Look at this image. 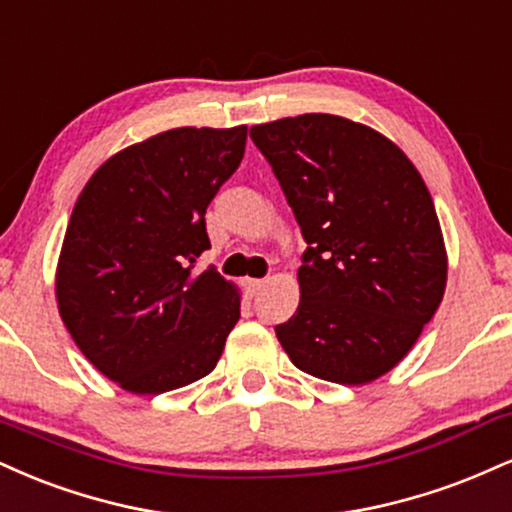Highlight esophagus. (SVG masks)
<instances>
[{
  "instance_id": "34e87169",
  "label": "esophagus",
  "mask_w": 512,
  "mask_h": 512,
  "mask_svg": "<svg viewBox=\"0 0 512 512\" xmlns=\"http://www.w3.org/2000/svg\"><path fill=\"white\" fill-rule=\"evenodd\" d=\"M245 291H248V295L252 298V295H257V291L264 286V279H245Z\"/></svg>"
}]
</instances>
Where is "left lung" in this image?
Segmentation results:
<instances>
[{"mask_svg": "<svg viewBox=\"0 0 512 512\" xmlns=\"http://www.w3.org/2000/svg\"><path fill=\"white\" fill-rule=\"evenodd\" d=\"M307 250L300 303L276 326L312 377L360 386L410 353L439 310L448 255L420 171L386 135L334 114L250 128Z\"/></svg>", "mask_w": 512, "mask_h": 512, "instance_id": "obj_1", "label": "left lung"}]
</instances>
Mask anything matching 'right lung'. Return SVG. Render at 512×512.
<instances>
[{"label":"right lung","instance_id":"add662e5","mask_svg":"<svg viewBox=\"0 0 512 512\" xmlns=\"http://www.w3.org/2000/svg\"><path fill=\"white\" fill-rule=\"evenodd\" d=\"M248 126L171 128L104 162L66 226L59 315L107 379L138 396L207 377L240 319V293L214 267L205 212L238 169Z\"/></svg>","mask_w":512,"mask_h":512}]
</instances>
